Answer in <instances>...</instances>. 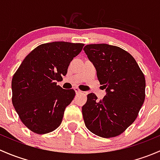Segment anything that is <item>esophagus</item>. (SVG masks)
Listing matches in <instances>:
<instances>
[{
    "label": "esophagus",
    "instance_id": "34e87169",
    "mask_svg": "<svg viewBox=\"0 0 160 160\" xmlns=\"http://www.w3.org/2000/svg\"><path fill=\"white\" fill-rule=\"evenodd\" d=\"M74 90H75V92H76V93H81V92H82V91H81L80 89H78V88H74Z\"/></svg>",
    "mask_w": 160,
    "mask_h": 160
}]
</instances>
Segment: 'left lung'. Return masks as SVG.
Here are the masks:
<instances>
[{
    "mask_svg": "<svg viewBox=\"0 0 160 160\" xmlns=\"http://www.w3.org/2000/svg\"><path fill=\"white\" fill-rule=\"evenodd\" d=\"M83 50L106 92L101 101L94 93L88 95L82 108L85 126L100 137H115L138 116L145 100V76L134 58L121 48L92 44Z\"/></svg>",
    "mask_w": 160,
    "mask_h": 160,
    "instance_id": "8db88e82",
    "label": "left lung"
}]
</instances>
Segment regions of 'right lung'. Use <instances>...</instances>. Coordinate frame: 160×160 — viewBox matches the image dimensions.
Returning a JSON list of instances; mask_svg holds the SVG:
<instances>
[{"label":"right lung","mask_w":160,"mask_h":160,"mask_svg":"<svg viewBox=\"0 0 160 160\" xmlns=\"http://www.w3.org/2000/svg\"><path fill=\"white\" fill-rule=\"evenodd\" d=\"M84 44L54 42L38 46L26 56L11 82L12 103L31 131L45 134L61 125L75 92L57 85Z\"/></svg>","instance_id":"1"}]
</instances>
